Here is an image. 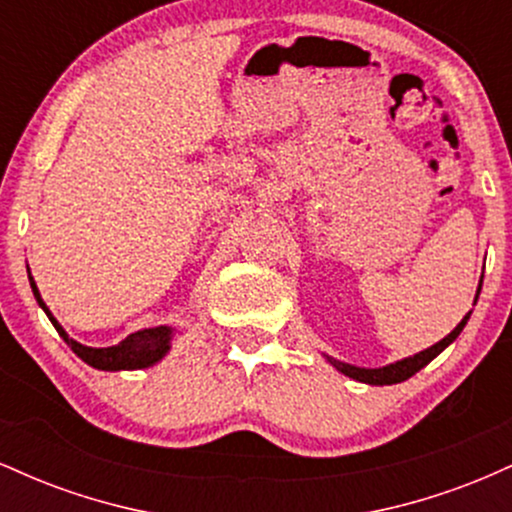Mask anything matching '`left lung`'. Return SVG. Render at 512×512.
Returning a JSON list of instances; mask_svg holds the SVG:
<instances>
[{
    "label": "left lung",
    "instance_id": "1",
    "mask_svg": "<svg viewBox=\"0 0 512 512\" xmlns=\"http://www.w3.org/2000/svg\"><path fill=\"white\" fill-rule=\"evenodd\" d=\"M479 291H481V281H479V289H477V298H479ZM477 298H474V301H477ZM467 320H469V315H464L460 325H457L455 330L448 334V337L440 339L438 344H433L431 349L419 351V354L404 358V361L390 363V366H385V368H356V366H349V363L334 361V358H330V363L337 370H342L344 375H349V378L358 380V383H368V385H395V383H402V380H409L411 375L419 373L421 368L428 366V363H431L433 358H436L440 351L445 349V346L455 342V339L460 337V332L464 330V325H467Z\"/></svg>",
    "mask_w": 512,
    "mask_h": 512
}]
</instances>
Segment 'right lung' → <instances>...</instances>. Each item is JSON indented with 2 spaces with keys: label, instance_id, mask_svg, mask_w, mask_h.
Returning <instances> with one entry per match:
<instances>
[{
  "label": "right lung",
  "instance_id": "add662e5",
  "mask_svg": "<svg viewBox=\"0 0 512 512\" xmlns=\"http://www.w3.org/2000/svg\"><path fill=\"white\" fill-rule=\"evenodd\" d=\"M28 279H31V289H33L35 301H38L40 308L45 310V315L50 317V322L55 325V330L60 332V337L64 339V342L72 346L74 354L79 356L81 361H86L88 366H93L98 370L149 368L168 354L170 337H173V327H151V330H139V332L129 334L127 339H122L120 344L108 346V349H93V346H84V344L74 342V339L62 330L60 322L52 317L48 305L43 303V298H40L38 286H35L33 276H28Z\"/></svg>",
  "mask_w": 512,
  "mask_h": 512
}]
</instances>
